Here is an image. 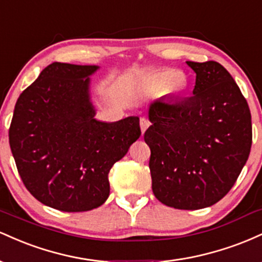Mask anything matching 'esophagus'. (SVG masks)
<instances>
[{"instance_id":"34e87169","label":"esophagus","mask_w":262,"mask_h":262,"mask_svg":"<svg viewBox=\"0 0 262 262\" xmlns=\"http://www.w3.org/2000/svg\"><path fill=\"white\" fill-rule=\"evenodd\" d=\"M150 127V122L148 118H140V128L141 133H145V130Z\"/></svg>"}]
</instances>
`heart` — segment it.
Returning <instances> with one entry per match:
<instances>
[{
    "mask_svg": "<svg viewBox=\"0 0 262 262\" xmlns=\"http://www.w3.org/2000/svg\"><path fill=\"white\" fill-rule=\"evenodd\" d=\"M149 86L152 90H165L167 93H180L186 89V80L173 70H159L150 75Z\"/></svg>",
    "mask_w": 262,
    "mask_h": 262,
    "instance_id": "b5f03b06",
    "label": "heart"
}]
</instances>
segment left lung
I'll use <instances>...</instances> for the list:
<instances>
[{
  "label": "left lung",
  "instance_id": "obj_1",
  "mask_svg": "<svg viewBox=\"0 0 262 262\" xmlns=\"http://www.w3.org/2000/svg\"><path fill=\"white\" fill-rule=\"evenodd\" d=\"M187 65L196 73L193 96L156 100L144 134L151 187L161 203L201 209L221 201L248 161L252 143L248 102L217 61Z\"/></svg>",
  "mask_w": 262,
  "mask_h": 262
}]
</instances>
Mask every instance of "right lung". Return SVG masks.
<instances>
[{
	"label": "right lung",
	"instance_id": "right-lung-1",
	"mask_svg": "<svg viewBox=\"0 0 262 262\" xmlns=\"http://www.w3.org/2000/svg\"><path fill=\"white\" fill-rule=\"evenodd\" d=\"M95 65L53 62L18 97L10 146L26 188L62 212L97 208L110 196L108 173L140 137L138 117L95 119Z\"/></svg>",
	"mask_w": 262,
	"mask_h": 262
}]
</instances>
